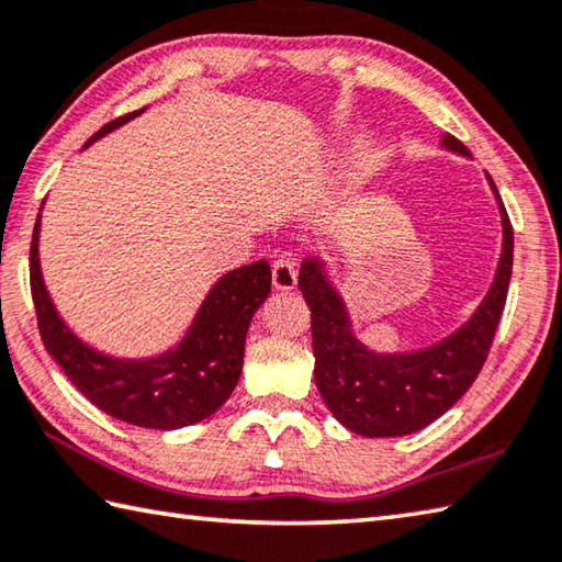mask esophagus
<instances>
[{
	"mask_svg": "<svg viewBox=\"0 0 562 562\" xmlns=\"http://www.w3.org/2000/svg\"><path fill=\"white\" fill-rule=\"evenodd\" d=\"M272 284L278 290H294L297 284V262L292 255H282L272 265Z\"/></svg>",
	"mask_w": 562,
	"mask_h": 562,
	"instance_id": "esophagus-1",
	"label": "esophagus"
}]
</instances>
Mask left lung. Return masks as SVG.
<instances>
[{"label":"left lung","mask_w":562,"mask_h":562,"mask_svg":"<svg viewBox=\"0 0 562 562\" xmlns=\"http://www.w3.org/2000/svg\"><path fill=\"white\" fill-rule=\"evenodd\" d=\"M442 145L457 155L469 149L452 135ZM502 209L504 248L486 297L464 326L447 339L411 353H375L356 339L344 302L316 258L300 268V290L312 310L314 381L326 407L344 427L363 437H401L435 423L476 381L502 319L514 268V228Z\"/></svg>","instance_id":"1"}]
</instances>
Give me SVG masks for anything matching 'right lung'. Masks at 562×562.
Here are the masks:
<instances>
[{
    "mask_svg": "<svg viewBox=\"0 0 562 562\" xmlns=\"http://www.w3.org/2000/svg\"><path fill=\"white\" fill-rule=\"evenodd\" d=\"M142 110L108 122L90 142L125 125ZM38 223L41 213L29 250L38 334L68 381L103 413L149 430H177L216 413L240 379L250 319L270 294V265L258 260L223 274L177 349L151 359H112L80 341L58 316L38 268Z\"/></svg>",
    "mask_w": 562,
    "mask_h": 562,
    "instance_id": "obj_1",
    "label": "right lung"
}]
</instances>
